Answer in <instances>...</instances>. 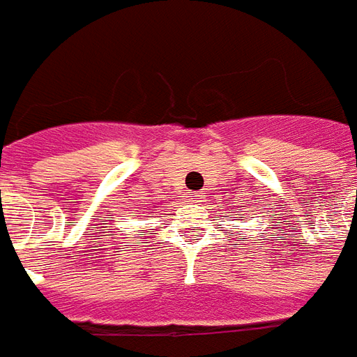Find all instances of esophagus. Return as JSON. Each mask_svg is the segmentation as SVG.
<instances>
[{
	"instance_id": "34e87169",
	"label": "esophagus",
	"mask_w": 357,
	"mask_h": 357,
	"mask_svg": "<svg viewBox=\"0 0 357 357\" xmlns=\"http://www.w3.org/2000/svg\"><path fill=\"white\" fill-rule=\"evenodd\" d=\"M190 202H194V204H199V202H204V199L199 198V196H194V194H192Z\"/></svg>"
}]
</instances>
